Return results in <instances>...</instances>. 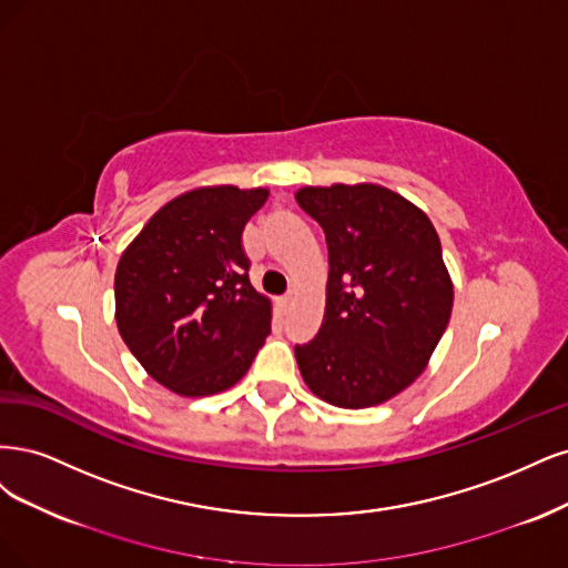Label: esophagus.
Returning a JSON list of instances; mask_svg holds the SVG:
<instances>
[{
    "label": "esophagus",
    "instance_id": "1",
    "mask_svg": "<svg viewBox=\"0 0 568 568\" xmlns=\"http://www.w3.org/2000/svg\"><path fill=\"white\" fill-rule=\"evenodd\" d=\"M292 300H295V295H292V292H287L285 297H281V306H283V311H287V308L292 306Z\"/></svg>",
    "mask_w": 568,
    "mask_h": 568
}]
</instances>
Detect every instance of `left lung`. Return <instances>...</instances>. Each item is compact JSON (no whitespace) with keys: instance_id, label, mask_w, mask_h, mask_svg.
<instances>
[{"instance_id":"obj_1","label":"left lung","mask_w":568,"mask_h":568,"mask_svg":"<svg viewBox=\"0 0 568 568\" xmlns=\"http://www.w3.org/2000/svg\"><path fill=\"white\" fill-rule=\"evenodd\" d=\"M327 241L318 335L295 346L306 387L337 408L394 398L423 375L450 321L453 281L429 216L377 184L304 186Z\"/></svg>"}]
</instances>
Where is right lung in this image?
Returning <instances> with one entry per match:
<instances>
[{
	"label": "right lung",
	"instance_id": "1",
	"mask_svg": "<svg viewBox=\"0 0 568 568\" xmlns=\"http://www.w3.org/2000/svg\"><path fill=\"white\" fill-rule=\"evenodd\" d=\"M268 189L200 186L162 205L115 271L120 337L158 384L212 396L241 379L271 333L250 283L243 229Z\"/></svg>",
	"mask_w": 568,
	"mask_h": 568
}]
</instances>
